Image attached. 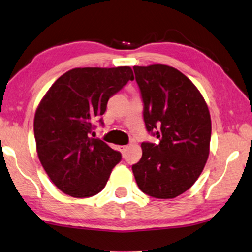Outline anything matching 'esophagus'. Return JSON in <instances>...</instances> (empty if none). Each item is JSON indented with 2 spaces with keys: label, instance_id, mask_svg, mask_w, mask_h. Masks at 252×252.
<instances>
[{
  "label": "esophagus",
  "instance_id": "obj_1",
  "mask_svg": "<svg viewBox=\"0 0 252 252\" xmlns=\"http://www.w3.org/2000/svg\"><path fill=\"white\" fill-rule=\"evenodd\" d=\"M126 148H127L126 145H125V146H120V151H121L122 153H125V152L126 151Z\"/></svg>",
  "mask_w": 252,
  "mask_h": 252
}]
</instances>
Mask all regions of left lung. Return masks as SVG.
Instances as JSON below:
<instances>
[{"instance_id": "8db88e82", "label": "left lung", "mask_w": 252, "mask_h": 252, "mask_svg": "<svg viewBox=\"0 0 252 252\" xmlns=\"http://www.w3.org/2000/svg\"><path fill=\"white\" fill-rule=\"evenodd\" d=\"M144 101L146 129L160 139L143 143L132 165L137 185L147 195L173 198L193 186L210 153L211 119L194 83L168 65L133 66Z\"/></svg>"}]
</instances>
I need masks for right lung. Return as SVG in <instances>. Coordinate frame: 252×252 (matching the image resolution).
Listing matches in <instances>:
<instances>
[{
  "instance_id": "1",
  "label": "right lung",
  "mask_w": 252,
  "mask_h": 252,
  "mask_svg": "<svg viewBox=\"0 0 252 252\" xmlns=\"http://www.w3.org/2000/svg\"><path fill=\"white\" fill-rule=\"evenodd\" d=\"M133 79L129 66L80 67L63 74L42 98L34 116L37 157L62 192L89 197L106 186L121 154L91 137L92 123Z\"/></svg>"
}]
</instances>
